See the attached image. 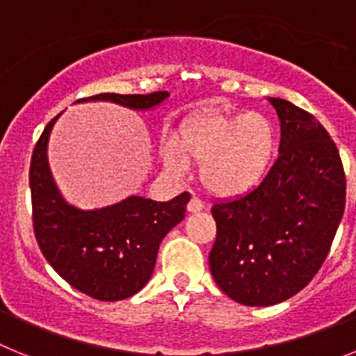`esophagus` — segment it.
I'll return each instance as SVG.
<instances>
[{"label":"esophagus","mask_w":356,"mask_h":356,"mask_svg":"<svg viewBox=\"0 0 356 356\" xmlns=\"http://www.w3.org/2000/svg\"><path fill=\"white\" fill-rule=\"evenodd\" d=\"M205 209V203H203V201L200 200V197H196L194 196L193 200L188 201V205H187V210L188 212H201V210Z\"/></svg>","instance_id":"esophagus-1"}]
</instances>
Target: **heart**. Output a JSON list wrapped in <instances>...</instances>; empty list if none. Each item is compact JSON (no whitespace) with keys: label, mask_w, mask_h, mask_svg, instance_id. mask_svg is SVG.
Listing matches in <instances>:
<instances>
[{"label":"heart","mask_w":356,"mask_h":356,"mask_svg":"<svg viewBox=\"0 0 356 356\" xmlns=\"http://www.w3.org/2000/svg\"><path fill=\"white\" fill-rule=\"evenodd\" d=\"M162 149L165 169L201 165V181L217 196H238L260 184L276 149L275 122L262 112H205L185 119Z\"/></svg>","instance_id":"obj_1"}]
</instances>
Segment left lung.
<instances>
[{
	"label": "left lung",
	"instance_id": "left-lung-1",
	"mask_svg": "<svg viewBox=\"0 0 356 356\" xmlns=\"http://www.w3.org/2000/svg\"><path fill=\"white\" fill-rule=\"evenodd\" d=\"M282 127L280 155L259 187L217 201L209 254L216 284L246 307H271L317 275L346 207L339 149L307 110L269 97Z\"/></svg>",
	"mask_w": 356,
	"mask_h": 356
}]
</instances>
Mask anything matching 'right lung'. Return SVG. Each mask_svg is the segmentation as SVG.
<instances>
[{
	"label": "right lung",
	"mask_w": 356,
	"mask_h": 356,
	"mask_svg": "<svg viewBox=\"0 0 356 356\" xmlns=\"http://www.w3.org/2000/svg\"><path fill=\"white\" fill-rule=\"evenodd\" d=\"M168 96V90L105 92L78 102H112L149 110ZM58 115L44 128L31 155V217L37 244L44 259L71 287L99 301L127 300L149 282L160 242L185 217L191 194L181 193L163 203L130 196L97 210L69 205L53 181L46 153Z\"/></svg>",
	"instance_id": "1"
}]
</instances>
